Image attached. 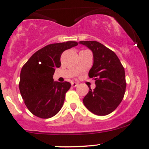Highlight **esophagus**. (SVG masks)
I'll return each mask as SVG.
<instances>
[{"label": "esophagus", "mask_w": 149, "mask_h": 149, "mask_svg": "<svg viewBox=\"0 0 149 149\" xmlns=\"http://www.w3.org/2000/svg\"><path fill=\"white\" fill-rule=\"evenodd\" d=\"M78 83H76V82H73V83H71V85H72L73 87H76L78 86Z\"/></svg>", "instance_id": "obj_1"}]
</instances>
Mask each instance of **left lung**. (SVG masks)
<instances>
[{
	"mask_svg": "<svg viewBox=\"0 0 149 149\" xmlns=\"http://www.w3.org/2000/svg\"><path fill=\"white\" fill-rule=\"evenodd\" d=\"M79 43L93 54V65L88 75L95 80L96 85L83 98V104L95 115H108L123 99L126 88L125 69L115 52L100 42L88 40Z\"/></svg>",
	"mask_w": 149,
	"mask_h": 149,
	"instance_id": "1",
	"label": "left lung"
}]
</instances>
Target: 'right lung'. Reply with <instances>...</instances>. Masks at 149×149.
<instances>
[{
    "instance_id": "1",
    "label": "right lung",
    "mask_w": 149,
    "mask_h": 149,
    "mask_svg": "<svg viewBox=\"0 0 149 149\" xmlns=\"http://www.w3.org/2000/svg\"><path fill=\"white\" fill-rule=\"evenodd\" d=\"M76 45V41L50 44L34 53L23 66L19 88L25 105L34 116L49 118L60 111L71 83L54 81L53 75L61 66L62 52Z\"/></svg>"
}]
</instances>
